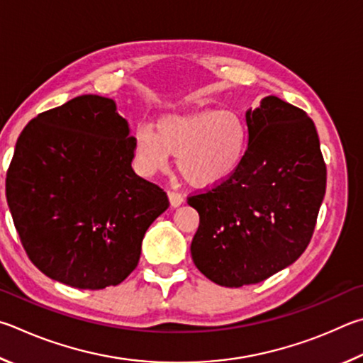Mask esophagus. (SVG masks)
I'll return each instance as SVG.
<instances>
[{"instance_id": "esophagus-1", "label": "esophagus", "mask_w": 363, "mask_h": 363, "mask_svg": "<svg viewBox=\"0 0 363 363\" xmlns=\"http://www.w3.org/2000/svg\"><path fill=\"white\" fill-rule=\"evenodd\" d=\"M167 196H169V201H170V206L172 207H178L180 204H183V202H185V198H183V194L175 191V189H169Z\"/></svg>"}]
</instances>
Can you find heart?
Segmentation results:
<instances>
[{"instance_id":"obj_1","label":"heart","mask_w":363,"mask_h":363,"mask_svg":"<svg viewBox=\"0 0 363 363\" xmlns=\"http://www.w3.org/2000/svg\"><path fill=\"white\" fill-rule=\"evenodd\" d=\"M249 130L239 113L202 110L164 114L155 124L135 132V161L145 175L164 172L170 156L177 169L194 186L217 185L242 162Z\"/></svg>"}]
</instances>
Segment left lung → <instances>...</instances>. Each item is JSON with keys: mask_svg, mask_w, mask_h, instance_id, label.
Segmentation results:
<instances>
[{"mask_svg": "<svg viewBox=\"0 0 363 363\" xmlns=\"http://www.w3.org/2000/svg\"><path fill=\"white\" fill-rule=\"evenodd\" d=\"M245 121L249 145L236 172L188 196L199 213L193 262L223 287L258 284L296 262L327 186L319 135L301 108L269 95Z\"/></svg>", "mask_w": 363, "mask_h": 363, "instance_id": "obj_1", "label": "left lung"}]
</instances>
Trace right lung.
Wrapping results in <instances>:
<instances>
[{
	"mask_svg": "<svg viewBox=\"0 0 363 363\" xmlns=\"http://www.w3.org/2000/svg\"><path fill=\"white\" fill-rule=\"evenodd\" d=\"M133 156L127 121L100 95H81L25 125L6 174V199L43 274L100 290L137 268L145 233L169 198L132 170Z\"/></svg>",
	"mask_w": 363,
	"mask_h": 363,
	"instance_id": "obj_1",
	"label": "right lung"
}]
</instances>
